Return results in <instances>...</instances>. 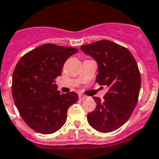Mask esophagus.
Listing matches in <instances>:
<instances>
[{"label": "esophagus", "instance_id": "1", "mask_svg": "<svg viewBox=\"0 0 159 159\" xmlns=\"http://www.w3.org/2000/svg\"><path fill=\"white\" fill-rule=\"evenodd\" d=\"M78 97H79L80 100H83V99H85V98H86V96L83 95V94H80Z\"/></svg>", "mask_w": 159, "mask_h": 159}]
</instances>
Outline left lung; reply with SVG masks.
<instances>
[{"instance_id": "8db88e82", "label": "left lung", "mask_w": 159, "mask_h": 159, "mask_svg": "<svg viewBox=\"0 0 159 159\" xmlns=\"http://www.w3.org/2000/svg\"><path fill=\"white\" fill-rule=\"evenodd\" d=\"M98 65L95 81L108 89L103 101L94 97L96 108L87 114L93 129L101 133L118 129L131 116L137 105L141 75L131 52L120 45L102 39L81 47Z\"/></svg>"}]
</instances>
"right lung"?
Instances as JSON below:
<instances>
[{"instance_id": "1", "label": "right lung", "mask_w": 159, "mask_h": 159, "mask_svg": "<svg viewBox=\"0 0 159 159\" xmlns=\"http://www.w3.org/2000/svg\"><path fill=\"white\" fill-rule=\"evenodd\" d=\"M77 48L45 43L19 60L13 73L12 94L26 125L42 134L58 131L67 119L69 107L78 95L57 90L56 78L61 75L65 62Z\"/></svg>"}]
</instances>
